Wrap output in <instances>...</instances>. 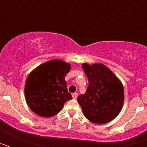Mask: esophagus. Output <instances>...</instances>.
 <instances>
[{"label": "esophagus", "mask_w": 147, "mask_h": 147, "mask_svg": "<svg viewBox=\"0 0 147 147\" xmlns=\"http://www.w3.org/2000/svg\"><path fill=\"white\" fill-rule=\"evenodd\" d=\"M72 96H73V98H75V99H76V98H77V96H78V93H74L72 94Z\"/></svg>", "instance_id": "obj_1"}]
</instances>
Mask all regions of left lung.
Segmentation results:
<instances>
[{
  "label": "left lung",
  "instance_id": "left-lung-1",
  "mask_svg": "<svg viewBox=\"0 0 147 147\" xmlns=\"http://www.w3.org/2000/svg\"><path fill=\"white\" fill-rule=\"evenodd\" d=\"M82 68L88 76V89L80 95L78 103L85 117L95 124H105L115 119L124 104V88L120 80L102 64L85 63Z\"/></svg>",
  "mask_w": 147,
  "mask_h": 147
}]
</instances>
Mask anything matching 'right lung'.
I'll return each instance as SVG.
<instances>
[{"instance_id":"1","label":"right lung","mask_w":147,"mask_h":147,"mask_svg":"<svg viewBox=\"0 0 147 147\" xmlns=\"http://www.w3.org/2000/svg\"><path fill=\"white\" fill-rule=\"evenodd\" d=\"M71 65L59 59L46 62L30 73L25 85L26 100L30 109L42 117H52L72 98L65 76Z\"/></svg>"}]
</instances>
